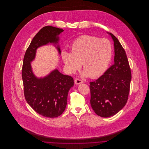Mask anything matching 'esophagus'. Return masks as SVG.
Here are the masks:
<instances>
[{
  "instance_id": "obj_1",
  "label": "esophagus",
  "mask_w": 149,
  "mask_h": 149,
  "mask_svg": "<svg viewBox=\"0 0 149 149\" xmlns=\"http://www.w3.org/2000/svg\"><path fill=\"white\" fill-rule=\"evenodd\" d=\"M75 83L76 84H81V83H83V81L79 79H77L75 80Z\"/></svg>"
}]
</instances>
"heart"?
<instances>
[{"label": "heart", "mask_w": 149, "mask_h": 149, "mask_svg": "<svg viewBox=\"0 0 149 149\" xmlns=\"http://www.w3.org/2000/svg\"><path fill=\"white\" fill-rule=\"evenodd\" d=\"M63 60L68 71L73 73L83 65L84 77L94 79L107 70L112 56V46L106 38L83 36L72 45L70 52L64 51Z\"/></svg>", "instance_id": "obj_1"}]
</instances>
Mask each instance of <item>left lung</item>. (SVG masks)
Segmentation results:
<instances>
[{
    "label": "left lung",
    "mask_w": 149,
    "mask_h": 149,
    "mask_svg": "<svg viewBox=\"0 0 149 149\" xmlns=\"http://www.w3.org/2000/svg\"><path fill=\"white\" fill-rule=\"evenodd\" d=\"M109 34L114 41V63L89 85L91 106L94 112L102 117L113 116L126 105L131 80L126 52L118 40Z\"/></svg>",
    "instance_id": "obj_1"
}]
</instances>
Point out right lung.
<instances>
[{
	"instance_id": "add662e5",
	"label": "right lung",
	"mask_w": 149,
	"mask_h": 149,
	"mask_svg": "<svg viewBox=\"0 0 149 149\" xmlns=\"http://www.w3.org/2000/svg\"><path fill=\"white\" fill-rule=\"evenodd\" d=\"M63 31L52 26L43 27L33 37L23 58L22 76L25 99L35 112L49 118H55L64 112L74 79L57 69L43 78H37L32 72L31 62L35 57L37 48L49 43L57 44L58 35ZM57 49L60 54L59 47Z\"/></svg>"
}]
</instances>
